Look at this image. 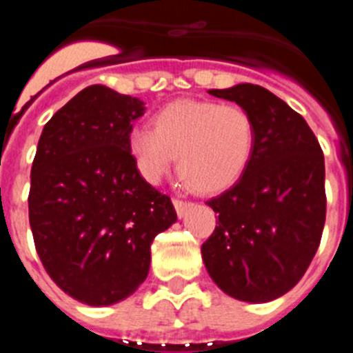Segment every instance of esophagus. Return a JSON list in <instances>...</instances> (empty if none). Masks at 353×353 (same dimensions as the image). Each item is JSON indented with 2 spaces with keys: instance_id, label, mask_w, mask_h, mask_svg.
Here are the masks:
<instances>
[{
  "instance_id": "1",
  "label": "esophagus",
  "mask_w": 353,
  "mask_h": 353,
  "mask_svg": "<svg viewBox=\"0 0 353 353\" xmlns=\"http://www.w3.org/2000/svg\"><path fill=\"white\" fill-rule=\"evenodd\" d=\"M174 210H176V215H179L180 219H182L183 215L187 214V210L191 208V203H187V201H182V199H173Z\"/></svg>"
}]
</instances>
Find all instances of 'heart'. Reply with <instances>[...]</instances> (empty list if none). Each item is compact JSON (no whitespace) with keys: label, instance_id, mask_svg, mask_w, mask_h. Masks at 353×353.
I'll return each instance as SVG.
<instances>
[{"label":"heart","instance_id":"1","mask_svg":"<svg viewBox=\"0 0 353 353\" xmlns=\"http://www.w3.org/2000/svg\"><path fill=\"white\" fill-rule=\"evenodd\" d=\"M256 129L236 104L179 99L154 114V129L138 127L129 152L143 179L157 183L179 157L183 182L199 194L226 191L248 170Z\"/></svg>","mask_w":353,"mask_h":353}]
</instances>
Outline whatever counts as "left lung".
I'll return each instance as SVG.
<instances>
[{"mask_svg": "<svg viewBox=\"0 0 353 353\" xmlns=\"http://www.w3.org/2000/svg\"><path fill=\"white\" fill-rule=\"evenodd\" d=\"M210 95L251 114L256 141L239 182L208 201L219 215L201 245L212 281L236 301L263 304L302 279L325 224V162L304 118L263 86L240 83Z\"/></svg>", "mask_w": 353, "mask_h": 353, "instance_id": "1", "label": "left lung"}]
</instances>
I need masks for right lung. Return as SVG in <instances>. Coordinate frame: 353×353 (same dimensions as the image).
I'll return each instance as SVG.
<instances>
[{
	"instance_id": "obj_1",
	"label": "right lung",
	"mask_w": 353,
	"mask_h": 353,
	"mask_svg": "<svg viewBox=\"0 0 353 353\" xmlns=\"http://www.w3.org/2000/svg\"><path fill=\"white\" fill-rule=\"evenodd\" d=\"M145 102L92 84L46 123L31 166L30 226L43 269L72 299L111 305L148 276L150 245L176 223L129 152Z\"/></svg>"
}]
</instances>
